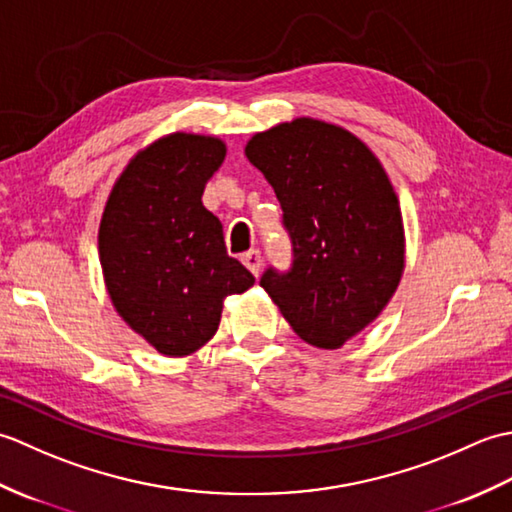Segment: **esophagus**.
<instances>
[{
    "label": "esophagus",
    "instance_id": "esophagus-1",
    "mask_svg": "<svg viewBox=\"0 0 512 512\" xmlns=\"http://www.w3.org/2000/svg\"><path fill=\"white\" fill-rule=\"evenodd\" d=\"M242 264L250 270V273H253V275L257 277L259 270H262V253H259L257 248L248 250V253L242 255Z\"/></svg>",
    "mask_w": 512,
    "mask_h": 512
}]
</instances>
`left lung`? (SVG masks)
I'll return each mask as SVG.
<instances>
[{
	"label": "left lung",
	"mask_w": 512,
	"mask_h": 512,
	"mask_svg": "<svg viewBox=\"0 0 512 512\" xmlns=\"http://www.w3.org/2000/svg\"><path fill=\"white\" fill-rule=\"evenodd\" d=\"M246 158L275 189L292 244V266H270L259 284L303 341L339 350L400 284L405 231L394 187L363 140L314 118L255 134Z\"/></svg>",
	"instance_id": "left-lung-1"
}]
</instances>
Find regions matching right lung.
Wrapping results in <instances>:
<instances>
[{"label":"right lung","instance_id":"1","mask_svg":"<svg viewBox=\"0 0 512 512\" xmlns=\"http://www.w3.org/2000/svg\"><path fill=\"white\" fill-rule=\"evenodd\" d=\"M224 156L220 138L169 134L129 160L105 204L107 292L129 328L165 356L200 350L217 332L224 299L255 284L202 204Z\"/></svg>","mask_w":512,"mask_h":512}]
</instances>
